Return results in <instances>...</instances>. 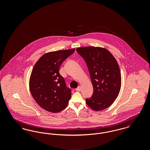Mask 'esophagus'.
<instances>
[{"label":"esophagus","instance_id":"34e87169","mask_svg":"<svg viewBox=\"0 0 150 150\" xmlns=\"http://www.w3.org/2000/svg\"><path fill=\"white\" fill-rule=\"evenodd\" d=\"M81 86H79L76 89V91H77V92H79V91H81Z\"/></svg>","mask_w":150,"mask_h":150}]
</instances>
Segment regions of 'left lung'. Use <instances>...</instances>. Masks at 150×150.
Listing matches in <instances>:
<instances>
[{"instance_id":"left-lung-1","label":"left lung","mask_w":150,"mask_h":150,"mask_svg":"<svg viewBox=\"0 0 150 150\" xmlns=\"http://www.w3.org/2000/svg\"><path fill=\"white\" fill-rule=\"evenodd\" d=\"M87 65L93 86V93L86 99L87 105L94 111L110 107L121 88V72L118 63L107 49L86 47L76 49Z\"/></svg>"}]
</instances>
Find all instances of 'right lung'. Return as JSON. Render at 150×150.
<instances>
[{
  "label": "right lung",
  "mask_w": 150,
  "mask_h": 150,
  "mask_svg": "<svg viewBox=\"0 0 150 150\" xmlns=\"http://www.w3.org/2000/svg\"><path fill=\"white\" fill-rule=\"evenodd\" d=\"M75 49L57 50L44 54L36 62L31 72L30 91L36 102L43 109L53 113L62 111L71 97L59 67Z\"/></svg>",
  "instance_id": "right-lung-1"
}]
</instances>
